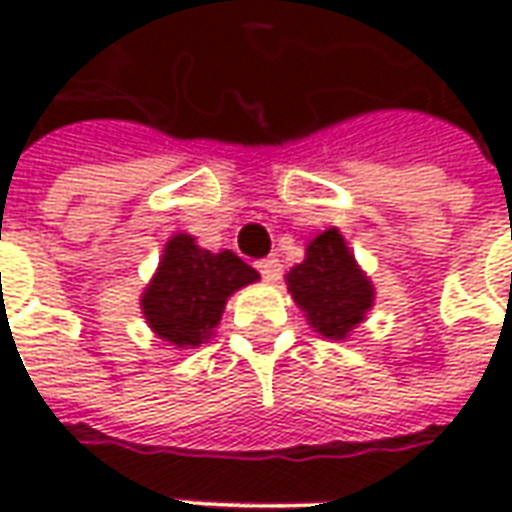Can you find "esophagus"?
<instances>
[{"label": "esophagus", "instance_id": "obj_1", "mask_svg": "<svg viewBox=\"0 0 512 512\" xmlns=\"http://www.w3.org/2000/svg\"><path fill=\"white\" fill-rule=\"evenodd\" d=\"M257 271L263 274V279L274 282V279H279V274H282V263H279L277 257H266V260L257 263Z\"/></svg>", "mask_w": 512, "mask_h": 512}]
</instances>
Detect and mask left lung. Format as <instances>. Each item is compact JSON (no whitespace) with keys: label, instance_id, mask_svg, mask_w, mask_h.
<instances>
[{"label":"left lung","instance_id":"obj_1","mask_svg":"<svg viewBox=\"0 0 512 512\" xmlns=\"http://www.w3.org/2000/svg\"><path fill=\"white\" fill-rule=\"evenodd\" d=\"M288 290L307 321L329 340H345L373 307L376 290L356 266L337 227L323 230L307 244V255L290 268Z\"/></svg>","mask_w":512,"mask_h":512}]
</instances>
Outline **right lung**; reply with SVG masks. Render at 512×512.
<instances>
[{
    "label": "right lung",
    "instance_id": "1",
    "mask_svg": "<svg viewBox=\"0 0 512 512\" xmlns=\"http://www.w3.org/2000/svg\"><path fill=\"white\" fill-rule=\"evenodd\" d=\"M257 279L255 268L230 249L213 255L191 235L178 233L167 241L156 277L142 293V315L169 345L197 348L213 337L227 299Z\"/></svg>",
    "mask_w": 512,
    "mask_h": 512
}]
</instances>
